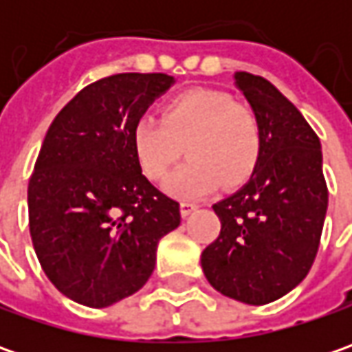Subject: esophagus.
<instances>
[{"instance_id":"obj_1","label":"esophagus","mask_w":352,"mask_h":352,"mask_svg":"<svg viewBox=\"0 0 352 352\" xmlns=\"http://www.w3.org/2000/svg\"><path fill=\"white\" fill-rule=\"evenodd\" d=\"M199 206L194 204V201H180V213H182V217H188L190 213H194Z\"/></svg>"}]
</instances>
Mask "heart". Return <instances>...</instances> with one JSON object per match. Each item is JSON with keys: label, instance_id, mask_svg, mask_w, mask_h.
<instances>
[{"label": "heart", "instance_id": "heart-1", "mask_svg": "<svg viewBox=\"0 0 352 352\" xmlns=\"http://www.w3.org/2000/svg\"><path fill=\"white\" fill-rule=\"evenodd\" d=\"M133 153L142 174L160 182L182 155L188 160L164 184L170 196L197 199L219 184L235 188L249 180L261 151L256 113L219 89H190L164 103L162 117L142 116L131 131Z\"/></svg>", "mask_w": 352, "mask_h": 352}]
</instances>
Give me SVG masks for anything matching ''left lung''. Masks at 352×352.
<instances>
[{
    "mask_svg": "<svg viewBox=\"0 0 352 352\" xmlns=\"http://www.w3.org/2000/svg\"><path fill=\"white\" fill-rule=\"evenodd\" d=\"M235 84L261 121L263 151L247 186L213 206L221 231L201 268L227 298L264 305L294 290L316 261L327 184L318 135L296 105L263 76L236 72Z\"/></svg>",
    "mask_w": 352,
    "mask_h": 352,
    "instance_id": "left-lung-1",
    "label": "left lung"
}]
</instances>
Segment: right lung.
Instances as JSON below:
<instances>
[{"mask_svg": "<svg viewBox=\"0 0 352 352\" xmlns=\"http://www.w3.org/2000/svg\"><path fill=\"white\" fill-rule=\"evenodd\" d=\"M174 82L113 74L89 84L48 127L29 180L36 258L66 298L105 307L141 290L156 245L180 225V204L144 178L131 131Z\"/></svg>", "mask_w": 352, "mask_h": 352, "instance_id": "right-lung-1", "label": "right lung"}]
</instances>
